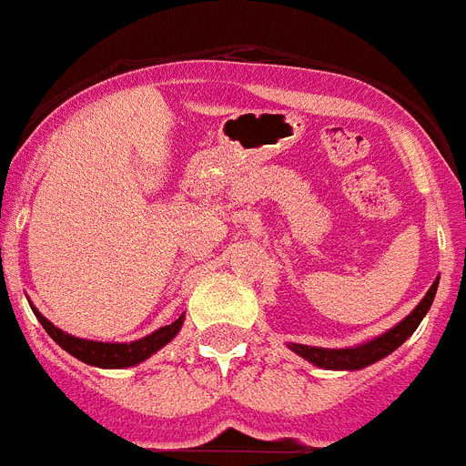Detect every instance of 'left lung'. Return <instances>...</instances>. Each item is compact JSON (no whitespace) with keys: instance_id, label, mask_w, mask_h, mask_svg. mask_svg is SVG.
I'll return each instance as SVG.
<instances>
[{"instance_id":"left-lung-1","label":"left lung","mask_w":466,"mask_h":466,"mask_svg":"<svg viewBox=\"0 0 466 466\" xmlns=\"http://www.w3.org/2000/svg\"><path fill=\"white\" fill-rule=\"evenodd\" d=\"M438 281H441V279H435L433 286H431L426 296L421 298V303L416 305L407 318L401 319V322H397L394 327H390V329L382 332L380 337L368 339L363 344L346 346V349H322V346L308 344H289V349H291L293 353H298L300 359L308 360V363H312V366L318 368H325V370H360V368L373 366V363H378L380 359L390 356L394 349H400V346L416 332V327L421 325V319L426 318V312L431 310V305H433L435 291H438Z\"/></svg>"}]
</instances>
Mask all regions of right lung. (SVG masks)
<instances>
[{"instance_id":"1","label":"right lung","mask_w":466,"mask_h":466,"mask_svg":"<svg viewBox=\"0 0 466 466\" xmlns=\"http://www.w3.org/2000/svg\"><path fill=\"white\" fill-rule=\"evenodd\" d=\"M33 308V305H31ZM35 318L40 319V325L45 327V332L50 334L55 341H57L66 353H72L74 359L84 360L88 366L96 368H132L141 360H147L148 356H154L156 351H161L163 346L170 344L177 332L182 329V322H185V315L175 319L173 325H166L161 329H156V332L147 334V337L137 339V341H93V339H81L74 337V334L65 332V329H59L50 322V319L40 315L35 308Z\"/></svg>"}]
</instances>
